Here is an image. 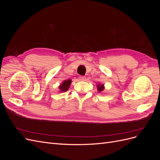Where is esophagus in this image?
I'll list each match as a JSON object with an SVG mask.
<instances>
[{
    "label": "esophagus",
    "instance_id": "esophagus-1",
    "mask_svg": "<svg viewBox=\"0 0 160 160\" xmlns=\"http://www.w3.org/2000/svg\"><path fill=\"white\" fill-rule=\"evenodd\" d=\"M79 80H81V81H83V80H85V77L80 75V76L79 77Z\"/></svg>",
    "mask_w": 160,
    "mask_h": 160
}]
</instances>
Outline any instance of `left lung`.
<instances>
[{
	"label": "left lung",
	"mask_w": 160,
	"mask_h": 160,
	"mask_svg": "<svg viewBox=\"0 0 160 160\" xmlns=\"http://www.w3.org/2000/svg\"><path fill=\"white\" fill-rule=\"evenodd\" d=\"M98 91L99 92H101L103 89H104V87H103V85H100L99 84L98 85Z\"/></svg>",
	"instance_id": "1"
}]
</instances>
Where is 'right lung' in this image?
I'll use <instances>...</instances> for the list:
<instances>
[{
  "label": "right lung",
  "instance_id": "1",
  "mask_svg": "<svg viewBox=\"0 0 160 160\" xmlns=\"http://www.w3.org/2000/svg\"><path fill=\"white\" fill-rule=\"evenodd\" d=\"M71 83V79H68V80L63 81V83H62L59 86V89L61 91H62V92L67 91V90H68V89L69 88V86H70Z\"/></svg>",
  "mask_w": 160,
  "mask_h": 160
}]
</instances>
